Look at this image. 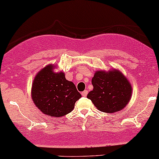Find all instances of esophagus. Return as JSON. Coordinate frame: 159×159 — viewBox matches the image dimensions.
<instances>
[{
  "mask_svg": "<svg viewBox=\"0 0 159 159\" xmlns=\"http://www.w3.org/2000/svg\"><path fill=\"white\" fill-rule=\"evenodd\" d=\"M87 94H88V91L87 90H84V92H82V93H81L82 96H84V97L87 96Z\"/></svg>",
  "mask_w": 159,
  "mask_h": 159,
  "instance_id": "1",
  "label": "esophagus"
}]
</instances>
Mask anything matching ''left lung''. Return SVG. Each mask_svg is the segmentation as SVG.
<instances>
[{
    "label": "left lung",
    "instance_id": "left-lung-1",
    "mask_svg": "<svg viewBox=\"0 0 159 159\" xmlns=\"http://www.w3.org/2000/svg\"><path fill=\"white\" fill-rule=\"evenodd\" d=\"M93 89L87 98L101 112L112 113L126 107L131 98L132 87L118 70L97 71L92 79Z\"/></svg>",
    "mask_w": 159,
    "mask_h": 159
}]
</instances>
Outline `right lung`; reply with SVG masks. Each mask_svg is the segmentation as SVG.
<instances>
[{
	"instance_id": "obj_1",
	"label": "right lung",
	"mask_w": 159,
	"mask_h": 159,
	"mask_svg": "<svg viewBox=\"0 0 159 159\" xmlns=\"http://www.w3.org/2000/svg\"><path fill=\"white\" fill-rule=\"evenodd\" d=\"M55 67L48 65L37 74L32 84V98L42 112L52 117H61L73 110L81 95L74 84L65 78L64 72H53Z\"/></svg>"
}]
</instances>
